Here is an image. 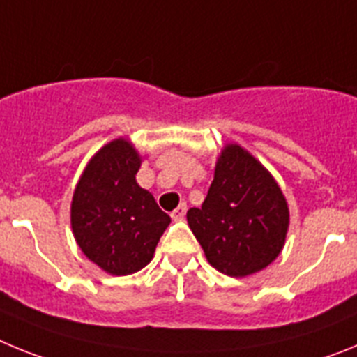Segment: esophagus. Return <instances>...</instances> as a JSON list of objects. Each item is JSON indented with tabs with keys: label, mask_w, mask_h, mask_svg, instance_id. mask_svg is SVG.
Segmentation results:
<instances>
[{
	"label": "esophagus",
	"mask_w": 357,
	"mask_h": 357,
	"mask_svg": "<svg viewBox=\"0 0 357 357\" xmlns=\"http://www.w3.org/2000/svg\"><path fill=\"white\" fill-rule=\"evenodd\" d=\"M185 211H188V206H185V204H181V206L176 207L172 213V218L173 220H182V218L185 216Z\"/></svg>",
	"instance_id": "obj_1"
}]
</instances>
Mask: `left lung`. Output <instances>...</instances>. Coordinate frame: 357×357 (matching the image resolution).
Masks as SVG:
<instances>
[{
    "instance_id": "8db88e82",
    "label": "left lung",
    "mask_w": 357,
    "mask_h": 357,
    "mask_svg": "<svg viewBox=\"0 0 357 357\" xmlns=\"http://www.w3.org/2000/svg\"><path fill=\"white\" fill-rule=\"evenodd\" d=\"M188 223L218 272L245 277L259 272L282 250L288 204L272 175L248 151L229 144L214 169L202 207Z\"/></svg>"
}]
</instances>
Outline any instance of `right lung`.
I'll use <instances>...</instances> for the list:
<instances>
[{"label":"right lung","mask_w":357,"mask_h":357,"mask_svg":"<svg viewBox=\"0 0 357 357\" xmlns=\"http://www.w3.org/2000/svg\"><path fill=\"white\" fill-rule=\"evenodd\" d=\"M139 166L128 141H112L87 164L73 195L71 227L78 247L112 275L146 266L172 222L135 182Z\"/></svg>","instance_id":"add662e5"}]
</instances>
